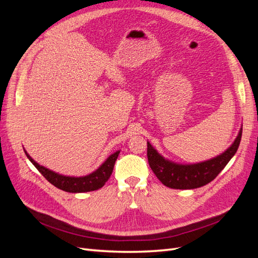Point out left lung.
<instances>
[{"label": "left lung", "instance_id": "8db88e82", "mask_svg": "<svg viewBox=\"0 0 258 258\" xmlns=\"http://www.w3.org/2000/svg\"><path fill=\"white\" fill-rule=\"evenodd\" d=\"M242 127L233 143L222 154L211 159L195 163H178L167 159L147 141V159L159 181L173 189H194L205 186L220 174L235 156L240 145Z\"/></svg>", "mask_w": 258, "mask_h": 258}]
</instances>
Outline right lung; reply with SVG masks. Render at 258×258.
<instances>
[{
  "instance_id": "right-lung-1",
  "label": "right lung",
  "mask_w": 258,
  "mask_h": 258,
  "mask_svg": "<svg viewBox=\"0 0 258 258\" xmlns=\"http://www.w3.org/2000/svg\"><path fill=\"white\" fill-rule=\"evenodd\" d=\"M23 151H25L28 159L33 163V166L40 171V173L47 179L49 183H51L53 186H56L57 188L68 192H87L101 188V187L107 182V179L110 178L113 172L115 161L120 153V151H117L114 154L108 156L102 165L90 174L84 176H69L59 174L52 170L45 168L44 166L38 165V163L27 153L25 148H23Z\"/></svg>"
}]
</instances>
